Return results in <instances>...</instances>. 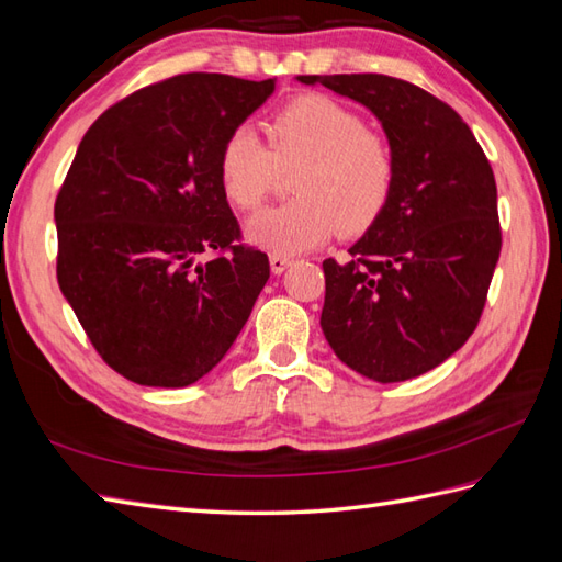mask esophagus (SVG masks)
Returning a JSON list of instances; mask_svg holds the SVG:
<instances>
[{
	"mask_svg": "<svg viewBox=\"0 0 562 562\" xmlns=\"http://www.w3.org/2000/svg\"><path fill=\"white\" fill-rule=\"evenodd\" d=\"M292 266V258L286 256H270V270L276 272V276H282V272Z\"/></svg>",
	"mask_w": 562,
	"mask_h": 562,
	"instance_id": "1",
	"label": "esophagus"
}]
</instances>
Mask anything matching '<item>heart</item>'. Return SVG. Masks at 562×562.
Here are the masks:
<instances>
[{"label": "heart", "instance_id": "heart-1", "mask_svg": "<svg viewBox=\"0 0 562 562\" xmlns=\"http://www.w3.org/2000/svg\"><path fill=\"white\" fill-rule=\"evenodd\" d=\"M272 150L251 128L234 132L220 153L222 191L239 211H256L282 169L299 167L294 201L246 222L244 237L276 256L316 249L340 229L367 232L393 193L395 158L387 140L325 95H304L272 116Z\"/></svg>", "mask_w": 562, "mask_h": 562}]
</instances>
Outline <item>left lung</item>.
Returning a JSON list of instances; mask_svg holds the SVG:
<instances>
[{"mask_svg":"<svg viewBox=\"0 0 562 562\" xmlns=\"http://www.w3.org/2000/svg\"><path fill=\"white\" fill-rule=\"evenodd\" d=\"M363 104L395 158L393 193L351 260H323L325 340L378 383L422 375L474 333L501 256L498 191L472 128L424 88L383 74L296 76Z\"/></svg>","mask_w":562,"mask_h":562,"instance_id":"left-lung-1","label":"left lung"}]
</instances>
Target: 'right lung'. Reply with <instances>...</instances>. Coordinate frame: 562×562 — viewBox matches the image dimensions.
I'll return each mask as SVG.
<instances>
[{"label": "right lung", "mask_w": 562, "mask_h": 562, "mask_svg": "<svg viewBox=\"0 0 562 562\" xmlns=\"http://www.w3.org/2000/svg\"><path fill=\"white\" fill-rule=\"evenodd\" d=\"M276 78L181 74L102 112L55 203L59 290L98 355L128 381L187 387L211 373L270 278L237 244L220 181L227 138ZM205 250H227L195 265Z\"/></svg>", "instance_id": "1"}]
</instances>
